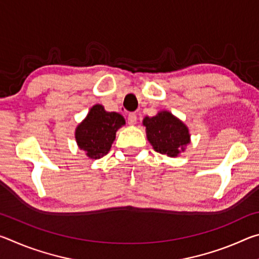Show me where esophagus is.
Returning <instances> with one entry per match:
<instances>
[{"label": "esophagus", "instance_id": "34e87169", "mask_svg": "<svg viewBox=\"0 0 259 259\" xmlns=\"http://www.w3.org/2000/svg\"><path fill=\"white\" fill-rule=\"evenodd\" d=\"M136 122H137V115L135 113H130L128 115V123L130 125H135Z\"/></svg>", "mask_w": 259, "mask_h": 259}]
</instances>
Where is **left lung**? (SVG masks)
I'll return each mask as SVG.
<instances>
[{
  "label": "left lung",
  "instance_id": "left-lung-1",
  "mask_svg": "<svg viewBox=\"0 0 259 259\" xmlns=\"http://www.w3.org/2000/svg\"><path fill=\"white\" fill-rule=\"evenodd\" d=\"M143 125L153 150L161 154L177 157L191 143L188 126L169 111H160L152 117L145 116Z\"/></svg>",
  "mask_w": 259,
  "mask_h": 259
}]
</instances>
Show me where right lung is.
I'll use <instances>...</instances> for the list:
<instances>
[{
	"label": "right lung",
	"instance_id": "obj_1",
	"mask_svg": "<svg viewBox=\"0 0 259 259\" xmlns=\"http://www.w3.org/2000/svg\"><path fill=\"white\" fill-rule=\"evenodd\" d=\"M124 124L125 120L120 113L107 112L103 105L96 104L76 126L77 146L90 159H100L111 150L116 131Z\"/></svg>",
	"mask_w": 259,
	"mask_h": 259
}]
</instances>
